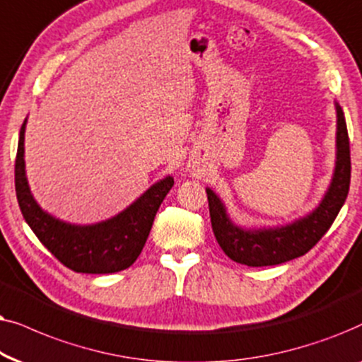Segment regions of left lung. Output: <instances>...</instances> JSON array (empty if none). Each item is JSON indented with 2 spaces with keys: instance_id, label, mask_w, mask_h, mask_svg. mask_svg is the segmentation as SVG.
<instances>
[{
  "instance_id": "obj_1",
  "label": "left lung",
  "mask_w": 362,
  "mask_h": 362,
  "mask_svg": "<svg viewBox=\"0 0 362 362\" xmlns=\"http://www.w3.org/2000/svg\"><path fill=\"white\" fill-rule=\"evenodd\" d=\"M336 107V162L331 184L315 210L295 221L278 226L247 228L230 218L223 200L206 187L211 228L220 248L233 262L247 267H272L310 252L329 230L344 205L351 182L349 137L344 112Z\"/></svg>"
}]
</instances>
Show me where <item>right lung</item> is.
Here are the masks:
<instances>
[{
    "label": "right lung",
    "instance_id": "obj_1",
    "mask_svg": "<svg viewBox=\"0 0 362 362\" xmlns=\"http://www.w3.org/2000/svg\"><path fill=\"white\" fill-rule=\"evenodd\" d=\"M26 122L28 119H24L19 131L14 163V187L26 223L40 242L72 272L104 274L131 267L147 242L158 206L173 187V178L163 177L127 209L107 220L90 225L62 221L42 210L31 194L24 165Z\"/></svg>",
    "mask_w": 362,
    "mask_h": 362
}]
</instances>
